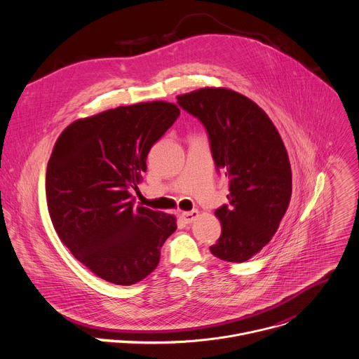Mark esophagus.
Instances as JSON below:
<instances>
[{
	"label": "esophagus",
	"mask_w": 359,
	"mask_h": 359,
	"mask_svg": "<svg viewBox=\"0 0 359 359\" xmlns=\"http://www.w3.org/2000/svg\"><path fill=\"white\" fill-rule=\"evenodd\" d=\"M182 219L186 222V224H191L193 221H196L198 218V211L197 210H193V211H186V212H182Z\"/></svg>",
	"instance_id": "34e87169"
}]
</instances>
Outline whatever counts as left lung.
<instances>
[{"label":"left lung","instance_id":"8db88e82","mask_svg":"<svg viewBox=\"0 0 359 359\" xmlns=\"http://www.w3.org/2000/svg\"><path fill=\"white\" fill-rule=\"evenodd\" d=\"M177 103L204 124L215 166L229 179V205L215 211L222 233L210 250L225 262H248L273 239L291 201L283 138L259 104L232 89L201 88Z\"/></svg>","mask_w":359,"mask_h":359}]
</instances>
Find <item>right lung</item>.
<instances>
[{"label": "right lung", "instance_id": "obj_1", "mask_svg": "<svg viewBox=\"0 0 359 359\" xmlns=\"http://www.w3.org/2000/svg\"><path fill=\"white\" fill-rule=\"evenodd\" d=\"M175 103L118 106L71 123L46 172L47 208L61 242L88 270L133 285L158 266L176 217L134 205L151 147L176 121Z\"/></svg>", "mask_w": 359, "mask_h": 359}]
</instances>
